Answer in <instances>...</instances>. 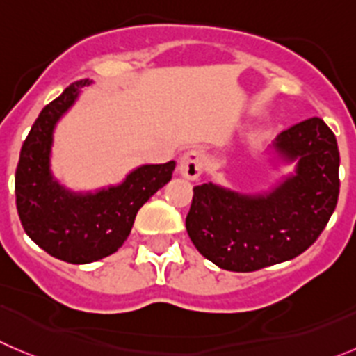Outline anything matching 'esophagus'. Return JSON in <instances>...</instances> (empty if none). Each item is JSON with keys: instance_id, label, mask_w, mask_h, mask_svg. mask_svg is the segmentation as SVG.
Returning <instances> with one entry per match:
<instances>
[{"instance_id": "34e87169", "label": "esophagus", "mask_w": 356, "mask_h": 356, "mask_svg": "<svg viewBox=\"0 0 356 356\" xmlns=\"http://www.w3.org/2000/svg\"><path fill=\"white\" fill-rule=\"evenodd\" d=\"M178 169H180L181 176H185L187 180H197L201 176L202 169H204V155L201 150H188L185 152L178 162Z\"/></svg>"}]
</instances>
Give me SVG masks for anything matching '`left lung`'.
<instances>
[{"label": "left lung", "instance_id": "obj_1", "mask_svg": "<svg viewBox=\"0 0 356 356\" xmlns=\"http://www.w3.org/2000/svg\"><path fill=\"white\" fill-rule=\"evenodd\" d=\"M274 152L296 172L266 195L194 187L185 227L202 257L234 273L296 259L318 239L339 197L336 136L313 117L277 134Z\"/></svg>", "mask_w": 356, "mask_h": 356}]
</instances>
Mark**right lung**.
<instances>
[{
  "label": "right lung",
  "mask_w": 356,
  "mask_h": 356,
  "mask_svg": "<svg viewBox=\"0 0 356 356\" xmlns=\"http://www.w3.org/2000/svg\"><path fill=\"white\" fill-rule=\"evenodd\" d=\"M89 80L71 83L47 104L20 148L15 202L24 231L42 250L70 264H89L117 252L131 234L136 213L175 171V161L145 164L115 187L71 192L50 171L54 129Z\"/></svg>",
  "instance_id": "1"
}]
</instances>
